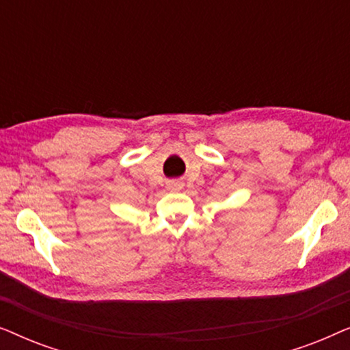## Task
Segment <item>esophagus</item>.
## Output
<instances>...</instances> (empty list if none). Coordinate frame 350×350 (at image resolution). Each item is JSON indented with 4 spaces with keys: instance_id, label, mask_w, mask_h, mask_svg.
<instances>
[{
    "instance_id": "esophagus-1",
    "label": "esophagus",
    "mask_w": 350,
    "mask_h": 350,
    "mask_svg": "<svg viewBox=\"0 0 350 350\" xmlns=\"http://www.w3.org/2000/svg\"><path fill=\"white\" fill-rule=\"evenodd\" d=\"M169 188L170 189H180L181 188V183H178V181H170Z\"/></svg>"
}]
</instances>
